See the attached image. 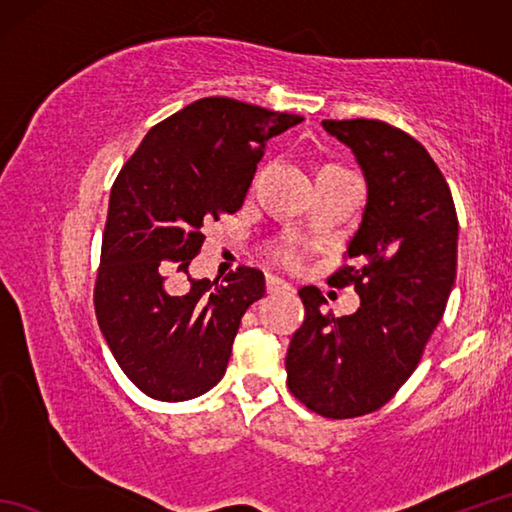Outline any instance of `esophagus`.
Instances as JSON below:
<instances>
[{
    "instance_id": "34e87169",
    "label": "esophagus",
    "mask_w": 512,
    "mask_h": 512,
    "mask_svg": "<svg viewBox=\"0 0 512 512\" xmlns=\"http://www.w3.org/2000/svg\"><path fill=\"white\" fill-rule=\"evenodd\" d=\"M268 290L270 292H275V290H292V286L288 284V281H284V279H279V277H268Z\"/></svg>"
}]
</instances>
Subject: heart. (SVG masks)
Returning a JSON list of instances; mask_svg holds the SVG:
<instances>
[{
    "instance_id": "b5f03b06",
    "label": "heart",
    "mask_w": 512,
    "mask_h": 512,
    "mask_svg": "<svg viewBox=\"0 0 512 512\" xmlns=\"http://www.w3.org/2000/svg\"><path fill=\"white\" fill-rule=\"evenodd\" d=\"M277 255H279V259L284 264L299 266L301 259H303V246L299 244V239H292L290 237V239H286V242L277 248Z\"/></svg>"
}]
</instances>
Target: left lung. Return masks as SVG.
Wrapping results in <instances>:
<instances>
[{
  "label": "left lung",
  "mask_w": 512,
  "mask_h": 512,
  "mask_svg": "<svg viewBox=\"0 0 512 512\" xmlns=\"http://www.w3.org/2000/svg\"><path fill=\"white\" fill-rule=\"evenodd\" d=\"M352 149L367 182L363 220L347 244L358 268L334 286L354 284L361 308L325 314L328 301L306 286V319L286 356L288 387L323 418L365 416L394 398L418 367L442 321L458 268V215L449 184L418 140L383 121H323Z\"/></svg>",
  "instance_id": "left-lung-1"
}]
</instances>
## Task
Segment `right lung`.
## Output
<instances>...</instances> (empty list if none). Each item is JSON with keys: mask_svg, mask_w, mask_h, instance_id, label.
Returning a JSON list of instances; mask_svg holds the SVG:
<instances>
[{"mask_svg": "<svg viewBox=\"0 0 512 512\" xmlns=\"http://www.w3.org/2000/svg\"><path fill=\"white\" fill-rule=\"evenodd\" d=\"M303 121L226 96L200 99L151 127L110 193L94 306L125 376L162 402L198 398L220 383L244 312L264 297L257 268L224 284L189 275L202 226L242 209L273 136ZM180 272L184 296L170 292Z\"/></svg>", "mask_w": 512, "mask_h": 512, "instance_id": "obj_1", "label": "right lung"}]
</instances>
